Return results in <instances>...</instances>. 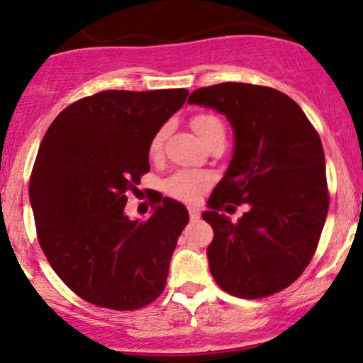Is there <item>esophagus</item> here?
I'll return each mask as SVG.
<instances>
[{"mask_svg":"<svg viewBox=\"0 0 363 363\" xmlns=\"http://www.w3.org/2000/svg\"><path fill=\"white\" fill-rule=\"evenodd\" d=\"M187 211H189L191 220L199 218V213H201V211H199V208H198V206H187Z\"/></svg>","mask_w":363,"mask_h":363,"instance_id":"34e87169","label":"esophagus"}]
</instances>
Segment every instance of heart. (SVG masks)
Listing matches in <instances>:
<instances>
[{
    "mask_svg": "<svg viewBox=\"0 0 363 363\" xmlns=\"http://www.w3.org/2000/svg\"><path fill=\"white\" fill-rule=\"evenodd\" d=\"M193 128L198 133L199 138L206 140L208 136H211L216 131H225L223 123L213 114H198L193 118ZM169 126H162L157 129V133L153 135L152 141H150V155L158 157L164 148L165 138H167ZM211 177L201 172H193V170H179V172L170 176L165 181L164 189L165 193L172 198L182 199V201H196L199 196L203 194V191L210 186Z\"/></svg>",
    "mask_w": 363,
    "mask_h": 363,
    "instance_id": "1",
    "label": "heart"
}]
</instances>
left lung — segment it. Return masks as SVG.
Returning a JSON list of instances; mask_svg holds the SVG:
<instances>
[{"label":"left lung","instance_id":"1","mask_svg":"<svg viewBox=\"0 0 363 363\" xmlns=\"http://www.w3.org/2000/svg\"><path fill=\"white\" fill-rule=\"evenodd\" d=\"M189 104L215 109L234 129V153L208 199L213 228L210 272L220 289L261 298L291 285L307 268L326 222V160L319 135L289 95L251 83L194 90ZM244 204L232 223L228 213Z\"/></svg>","mask_w":363,"mask_h":363}]
</instances>
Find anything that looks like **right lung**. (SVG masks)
Wrapping results in <instances>:
<instances>
[{
    "label": "right lung",
    "mask_w": 363,
    "mask_h": 363,
    "mask_svg": "<svg viewBox=\"0 0 363 363\" xmlns=\"http://www.w3.org/2000/svg\"><path fill=\"white\" fill-rule=\"evenodd\" d=\"M186 89L106 90L66 107L45 131L30 176L37 237L57 277L83 301L114 311L148 306L165 289L189 213L157 196L148 220L124 213L150 170V141Z\"/></svg>",
    "instance_id": "1"
}]
</instances>
